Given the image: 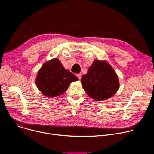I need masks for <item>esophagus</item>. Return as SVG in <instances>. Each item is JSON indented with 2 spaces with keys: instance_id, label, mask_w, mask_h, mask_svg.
Here are the masks:
<instances>
[{
  "instance_id": "34e87169",
  "label": "esophagus",
  "mask_w": 154,
  "mask_h": 154,
  "mask_svg": "<svg viewBox=\"0 0 154 154\" xmlns=\"http://www.w3.org/2000/svg\"><path fill=\"white\" fill-rule=\"evenodd\" d=\"M76 75H77V77H78V79H79V80H80V79H81V77H82V74H77Z\"/></svg>"
}]
</instances>
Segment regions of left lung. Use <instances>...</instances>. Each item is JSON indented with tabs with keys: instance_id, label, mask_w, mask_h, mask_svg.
I'll list each match as a JSON object with an SVG mask.
<instances>
[{
	"instance_id": "left-lung-1",
	"label": "left lung",
	"mask_w": 154,
	"mask_h": 154,
	"mask_svg": "<svg viewBox=\"0 0 154 154\" xmlns=\"http://www.w3.org/2000/svg\"><path fill=\"white\" fill-rule=\"evenodd\" d=\"M86 93L96 101L113 97L119 88L118 75L106 61L95 60L81 79Z\"/></svg>"
}]
</instances>
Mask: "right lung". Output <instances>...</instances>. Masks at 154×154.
Listing matches in <instances>:
<instances>
[{
  "instance_id": "right-lung-1",
  "label": "right lung",
  "mask_w": 154,
  "mask_h": 154,
  "mask_svg": "<svg viewBox=\"0 0 154 154\" xmlns=\"http://www.w3.org/2000/svg\"><path fill=\"white\" fill-rule=\"evenodd\" d=\"M78 78L65 69L57 58L46 62L39 70L35 83L39 90L45 96L55 97L67 90L70 83Z\"/></svg>"
}]
</instances>
